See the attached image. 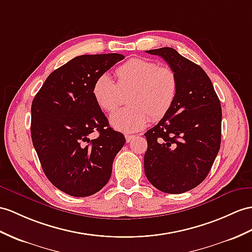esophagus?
I'll return each mask as SVG.
<instances>
[{"label": "esophagus", "instance_id": "1", "mask_svg": "<svg viewBox=\"0 0 252 252\" xmlns=\"http://www.w3.org/2000/svg\"><path fill=\"white\" fill-rule=\"evenodd\" d=\"M125 138H126V142L129 143L134 138H136V136H133V134H125Z\"/></svg>", "mask_w": 252, "mask_h": 252}]
</instances>
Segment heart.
Listing matches in <instances>:
<instances>
[{
    "mask_svg": "<svg viewBox=\"0 0 252 252\" xmlns=\"http://www.w3.org/2000/svg\"><path fill=\"white\" fill-rule=\"evenodd\" d=\"M116 84L107 73L98 76L92 87L96 105L110 112L119 103L120 91L129 92L130 107L116 110L110 115V124L122 132H136L150 121L159 120L172 108L179 91V79L170 66H159L144 58L128 60L115 70Z\"/></svg>",
    "mask_w": 252,
    "mask_h": 252,
    "instance_id": "b5f03b06",
    "label": "heart"
}]
</instances>
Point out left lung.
<instances>
[{
    "label": "left lung",
    "mask_w": 252,
    "mask_h": 252,
    "mask_svg": "<svg viewBox=\"0 0 252 252\" xmlns=\"http://www.w3.org/2000/svg\"><path fill=\"white\" fill-rule=\"evenodd\" d=\"M145 52L161 57L179 79L172 108L144 133L145 175L160 191L179 194L200 185L210 173L221 142V106L199 65L173 48Z\"/></svg>",
    "instance_id": "left-lung-1"
}]
</instances>
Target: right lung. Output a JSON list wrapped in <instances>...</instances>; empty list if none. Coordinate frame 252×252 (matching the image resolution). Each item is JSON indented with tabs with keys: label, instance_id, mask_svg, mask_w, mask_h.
Here are the masks:
<instances>
[{
	"label": "right lung",
	"instance_id": "1",
	"mask_svg": "<svg viewBox=\"0 0 252 252\" xmlns=\"http://www.w3.org/2000/svg\"><path fill=\"white\" fill-rule=\"evenodd\" d=\"M124 55H80L52 71L32 102L31 136L41 168L53 185L72 197H89L106 185L114 157L125 144L92 95L98 76ZM98 131L100 136L90 139Z\"/></svg>",
	"mask_w": 252,
	"mask_h": 252
}]
</instances>
